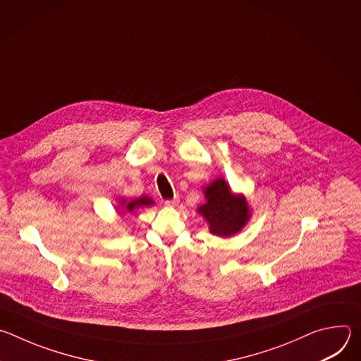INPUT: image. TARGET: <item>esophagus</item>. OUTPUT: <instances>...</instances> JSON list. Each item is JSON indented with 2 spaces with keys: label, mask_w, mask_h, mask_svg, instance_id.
I'll return each mask as SVG.
<instances>
[{
  "label": "esophagus",
  "mask_w": 361,
  "mask_h": 361,
  "mask_svg": "<svg viewBox=\"0 0 361 361\" xmlns=\"http://www.w3.org/2000/svg\"><path fill=\"white\" fill-rule=\"evenodd\" d=\"M178 201H180V198H178V197H174L173 200H167V201H166V205H167V207H176V205L178 204Z\"/></svg>",
  "instance_id": "esophagus-1"
}]
</instances>
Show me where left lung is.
I'll return each mask as SVG.
<instances>
[{"label": "left lung", "mask_w": 361, "mask_h": 361, "mask_svg": "<svg viewBox=\"0 0 361 361\" xmlns=\"http://www.w3.org/2000/svg\"><path fill=\"white\" fill-rule=\"evenodd\" d=\"M205 202L197 213L207 221L213 235L228 238L238 234L251 219V210L244 194L233 192L230 184L217 177L204 187Z\"/></svg>", "instance_id": "obj_1"}]
</instances>
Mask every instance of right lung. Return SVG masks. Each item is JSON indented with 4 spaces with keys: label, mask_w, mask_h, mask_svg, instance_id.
<instances>
[{
    "label": "right lung",
    "mask_w": 361,
    "mask_h": 361,
    "mask_svg": "<svg viewBox=\"0 0 361 361\" xmlns=\"http://www.w3.org/2000/svg\"><path fill=\"white\" fill-rule=\"evenodd\" d=\"M154 200L148 195H141L140 198H134V200H127L124 197L118 198V205H116V210L118 214H126V213H133L134 210L142 209V207H151L154 205Z\"/></svg>",
    "instance_id": "add662e5"
}]
</instances>
